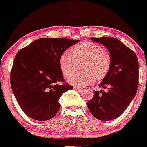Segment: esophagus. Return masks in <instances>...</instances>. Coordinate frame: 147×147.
Returning <instances> with one entry per match:
<instances>
[{"label": "esophagus", "mask_w": 147, "mask_h": 147, "mask_svg": "<svg viewBox=\"0 0 147 147\" xmlns=\"http://www.w3.org/2000/svg\"><path fill=\"white\" fill-rule=\"evenodd\" d=\"M74 89L77 90V91H82V88H79V87H74Z\"/></svg>", "instance_id": "1"}]
</instances>
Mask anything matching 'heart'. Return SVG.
<instances>
[{"instance_id": "b5f03b06", "label": "heart", "mask_w": 147, "mask_h": 147, "mask_svg": "<svg viewBox=\"0 0 147 147\" xmlns=\"http://www.w3.org/2000/svg\"><path fill=\"white\" fill-rule=\"evenodd\" d=\"M59 67L64 77H70L80 64L81 72L74 74L68 79L70 84L84 87L96 80L105 78L111 67L110 55L102 47L91 42H83L75 45L70 53L64 52L59 58Z\"/></svg>"}]
</instances>
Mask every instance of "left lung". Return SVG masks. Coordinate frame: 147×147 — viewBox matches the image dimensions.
<instances>
[{
  "label": "left lung",
  "instance_id": "obj_1",
  "mask_svg": "<svg viewBox=\"0 0 147 147\" xmlns=\"http://www.w3.org/2000/svg\"><path fill=\"white\" fill-rule=\"evenodd\" d=\"M92 41L104 45L111 57V67L99 86L107 91H94L87 106L98 120L118 118L135 97L138 87L139 63L135 52L116 38H91Z\"/></svg>",
  "mask_w": 147,
  "mask_h": 147
}]
</instances>
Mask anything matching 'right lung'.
<instances>
[{
	"label": "right lung",
	"instance_id": "1",
	"mask_svg": "<svg viewBox=\"0 0 147 147\" xmlns=\"http://www.w3.org/2000/svg\"><path fill=\"white\" fill-rule=\"evenodd\" d=\"M80 42L65 38H44L35 40L16 54L10 74L14 97L30 118L47 121L60 109L59 100L73 87L64 82L59 67L60 56Z\"/></svg>",
	"mask_w": 147,
	"mask_h": 147
}]
</instances>
